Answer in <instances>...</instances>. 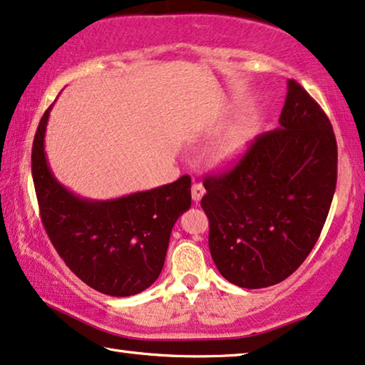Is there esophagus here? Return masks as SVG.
<instances>
[{
  "mask_svg": "<svg viewBox=\"0 0 365 365\" xmlns=\"http://www.w3.org/2000/svg\"><path fill=\"white\" fill-rule=\"evenodd\" d=\"M205 195V187L201 183H193L192 185V198L195 203H198V201L201 200V197Z\"/></svg>",
  "mask_w": 365,
  "mask_h": 365,
  "instance_id": "obj_1",
  "label": "esophagus"
}]
</instances>
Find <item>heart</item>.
Masks as SVG:
<instances>
[{
  "mask_svg": "<svg viewBox=\"0 0 365 365\" xmlns=\"http://www.w3.org/2000/svg\"><path fill=\"white\" fill-rule=\"evenodd\" d=\"M246 149V138H244L242 130H235L220 144L216 150V157L220 162H232Z\"/></svg>",
  "mask_w": 365,
  "mask_h": 365,
  "instance_id": "obj_1",
  "label": "heart"
}]
</instances>
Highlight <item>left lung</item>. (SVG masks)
Returning <instances> with one entry per match:
<instances>
[{"label":"left lung","instance_id":"8db88e82","mask_svg":"<svg viewBox=\"0 0 365 365\" xmlns=\"http://www.w3.org/2000/svg\"><path fill=\"white\" fill-rule=\"evenodd\" d=\"M279 124L257 135L231 168L203 182L211 257L226 280L242 288L275 285L300 267L334 197L333 126L295 80H288Z\"/></svg>","mask_w":365,"mask_h":365}]
</instances>
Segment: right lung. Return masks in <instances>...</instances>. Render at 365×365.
I'll return each instance as SVG.
<instances>
[{
    "label": "right lung",
    "mask_w": 365,
    "mask_h": 365,
    "mask_svg": "<svg viewBox=\"0 0 365 365\" xmlns=\"http://www.w3.org/2000/svg\"><path fill=\"white\" fill-rule=\"evenodd\" d=\"M51 108L37 126L31 155L47 236L86 285L111 297L135 295L160 275L172 227L192 205V178L183 175L164 187L116 200L80 198L56 180L47 164L43 135Z\"/></svg>",
    "instance_id": "obj_1"
}]
</instances>
